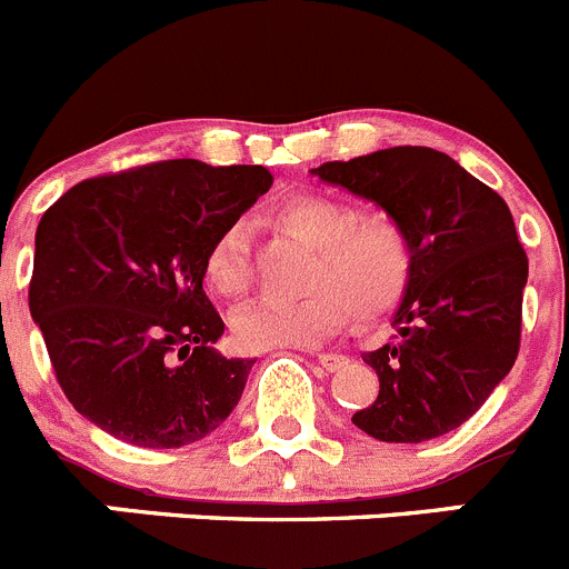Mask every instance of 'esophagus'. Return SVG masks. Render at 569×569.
Here are the masks:
<instances>
[{"label":"esophagus","mask_w":569,"mask_h":569,"mask_svg":"<svg viewBox=\"0 0 569 569\" xmlns=\"http://www.w3.org/2000/svg\"><path fill=\"white\" fill-rule=\"evenodd\" d=\"M318 365L323 370H329V373H335V370H340V368H346L348 365V357L346 353H331V351H323V353H318Z\"/></svg>","instance_id":"esophagus-1"}]
</instances>
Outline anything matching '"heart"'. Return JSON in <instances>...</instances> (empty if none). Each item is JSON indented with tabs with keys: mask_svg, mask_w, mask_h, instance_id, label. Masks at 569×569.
<instances>
[{
	"mask_svg": "<svg viewBox=\"0 0 569 569\" xmlns=\"http://www.w3.org/2000/svg\"><path fill=\"white\" fill-rule=\"evenodd\" d=\"M290 232L318 249L307 277V298H260L232 315V340L243 351L318 346L348 320L376 318L398 303L412 277V243L396 218L362 216L335 196H290L277 210ZM207 284L223 298L251 287V234L243 221H229L204 251Z\"/></svg>",
	"mask_w": 569,
	"mask_h": 569,
	"instance_id": "heart-1",
	"label": "heart"
}]
</instances>
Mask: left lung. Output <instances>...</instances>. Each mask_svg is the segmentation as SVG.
<instances>
[{
	"label": "left lung",
	"instance_id": "obj_1",
	"mask_svg": "<svg viewBox=\"0 0 569 569\" xmlns=\"http://www.w3.org/2000/svg\"><path fill=\"white\" fill-rule=\"evenodd\" d=\"M373 201L412 243L396 335L365 362L379 396L353 426L381 442H426L473 418L520 351L528 257L506 201L457 160L392 146L312 168Z\"/></svg>",
	"mask_w": 569,
	"mask_h": 569
}]
</instances>
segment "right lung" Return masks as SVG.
Listing matches in <instances>:
<instances>
[{
  "mask_svg": "<svg viewBox=\"0 0 569 569\" xmlns=\"http://www.w3.org/2000/svg\"><path fill=\"white\" fill-rule=\"evenodd\" d=\"M271 184L262 166L162 160L86 179L43 212L30 315L82 418L138 448L190 446L229 418L254 359L212 348L204 251Z\"/></svg>",
  "mask_w": 569,
  "mask_h": 569,
  "instance_id": "obj_1",
  "label": "right lung"
}]
</instances>
